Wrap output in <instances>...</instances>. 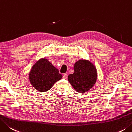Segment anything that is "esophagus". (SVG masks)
Returning a JSON list of instances; mask_svg holds the SVG:
<instances>
[{
	"instance_id": "34e87169",
	"label": "esophagus",
	"mask_w": 132,
	"mask_h": 132,
	"mask_svg": "<svg viewBox=\"0 0 132 132\" xmlns=\"http://www.w3.org/2000/svg\"><path fill=\"white\" fill-rule=\"evenodd\" d=\"M67 76H68V75H67V73H64L63 75V78L66 79L67 78Z\"/></svg>"
}]
</instances>
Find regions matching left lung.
Here are the masks:
<instances>
[{
    "mask_svg": "<svg viewBox=\"0 0 132 132\" xmlns=\"http://www.w3.org/2000/svg\"><path fill=\"white\" fill-rule=\"evenodd\" d=\"M74 72L69 75L68 80L73 89L80 93H84L93 88L95 84L98 73L94 64L88 60L81 59L73 66Z\"/></svg>",
    "mask_w": 132,
    "mask_h": 132,
    "instance_id": "obj_1",
    "label": "left lung"
}]
</instances>
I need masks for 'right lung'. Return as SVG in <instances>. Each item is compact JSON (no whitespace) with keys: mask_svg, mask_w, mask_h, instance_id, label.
<instances>
[{"mask_svg":"<svg viewBox=\"0 0 132 132\" xmlns=\"http://www.w3.org/2000/svg\"><path fill=\"white\" fill-rule=\"evenodd\" d=\"M63 78L55 67L46 58L38 60L31 67L29 73L30 83L36 90L46 92Z\"/></svg>","mask_w":132,"mask_h":132,"instance_id":"1","label":"right lung"}]
</instances>
